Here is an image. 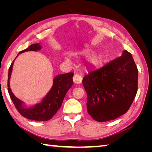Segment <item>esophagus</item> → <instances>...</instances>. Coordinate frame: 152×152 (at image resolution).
Masks as SVG:
<instances>
[{
	"mask_svg": "<svg viewBox=\"0 0 152 152\" xmlns=\"http://www.w3.org/2000/svg\"><path fill=\"white\" fill-rule=\"evenodd\" d=\"M73 80L75 84H80L82 81V77L79 74H75L73 77Z\"/></svg>",
	"mask_w": 152,
	"mask_h": 152,
	"instance_id": "obj_1",
	"label": "esophagus"
}]
</instances>
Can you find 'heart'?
Instances as JSON below:
<instances>
[{"instance_id":"1","label":"heart","mask_w":152,"mask_h":152,"mask_svg":"<svg viewBox=\"0 0 152 152\" xmlns=\"http://www.w3.org/2000/svg\"><path fill=\"white\" fill-rule=\"evenodd\" d=\"M82 54L83 55H87V54H89L91 53V51L89 50H83L82 51H81L80 53ZM103 58V55L102 53H98V54H95L94 56H93V57H91L90 59V61L91 63H93V64H98L101 61H102ZM66 59H68L66 58Z\"/></svg>"}]
</instances>
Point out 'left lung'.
I'll return each mask as SVG.
<instances>
[{"mask_svg":"<svg viewBox=\"0 0 152 152\" xmlns=\"http://www.w3.org/2000/svg\"><path fill=\"white\" fill-rule=\"evenodd\" d=\"M138 70L132 54L122 56L89 71L82 84L87 94V112L99 122L114 120L126 113L137 91Z\"/></svg>","mask_w":152,"mask_h":152,"instance_id":"1","label":"left lung"}]
</instances>
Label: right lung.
Returning <instances> with one entry per match:
<instances>
[{
    "label": "right lung",
    "mask_w": 152,
    "mask_h": 152,
    "mask_svg": "<svg viewBox=\"0 0 152 152\" xmlns=\"http://www.w3.org/2000/svg\"><path fill=\"white\" fill-rule=\"evenodd\" d=\"M40 49L41 45L40 44H31L28 48L21 50L18 53L16 58L18 56V55L23 53L31 51V50L37 51ZM15 60L12 61L9 68L7 87L9 94L16 108L22 116L30 120L36 121H47L50 120L60 108L66 93L73 85V81L72 77L73 73L70 72L57 75L53 80V85L51 89L42 99V102L35 104L33 107L27 108L22 101L17 98L14 95L10 88V81Z\"/></svg>",
    "instance_id": "obj_1"
}]
</instances>
